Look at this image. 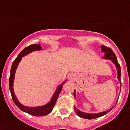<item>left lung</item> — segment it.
Segmentation results:
<instances>
[{
	"instance_id": "8db88e82",
	"label": "left lung",
	"mask_w": 130,
	"mask_h": 130,
	"mask_svg": "<svg viewBox=\"0 0 130 130\" xmlns=\"http://www.w3.org/2000/svg\"><path fill=\"white\" fill-rule=\"evenodd\" d=\"M101 48H102V52H104L105 53V55L104 56L103 58L111 60L113 62V64H115L116 67V68H117V71H118V78L119 81L120 82V84H121L120 66V64H119L118 62V60H117V58H116V54H114V52H113V50H111L110 48H108V47L105 46H102ZM75 94H76V93H75V91H74V96H75V95H76ZM113 108H111L110 110H108V111H103V112H101V113H96V114H90V113H83V112H82V111H80V110H77L76 108H75V111H76V114L78 116L81 117V118H83L89 119V120H90V119L97 118H99V117L105 115L106 113H108L109 111H111V110L113 109Z\"/></svg>"
}]
</instances>
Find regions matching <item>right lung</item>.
I'll list each match as a JSON object with an SVG mask.
<instances>
[{"instance_id":"right-lung-1","label":"right lung","mask_w":130,"mask_h":130,"mask_svg":"<svg viewBox=\"0 0 130 130\" xmlns=\"http://www.w3.org/2000/svg\"><path fill=\"white\" fill-rule=\"evenodd\" d=\"M42 47L40 46V44H32L29 46L26 47L24 49L21 51L18 55L17 58L14 60V61L12 63V65L11 70H10V75L9 78V88L10 93H11V96L14 102L15 103V104L17 105V107L22 110V111L26 112V113L31 114L32 116H46L48 113H50L52 110H53L54 106H55L56 102L57 100V98L58 97L59 94L60 93L62 89L63 84H61L60 86H59L56 91L55 92L54 94L52 96V99L50 101V102L47 104L46 105H45L44 106H40V107H34V108H30V107H26L23 105H22L18 101V100L16 98L14 93L13 90V81L14 79V75L15 72H16V69H17V66L19 65V62H20V60L22 58V57L24 56L25 55L28 54L30 53L32 51H35V50H41Z\"/></svg>"}]
</instances>
